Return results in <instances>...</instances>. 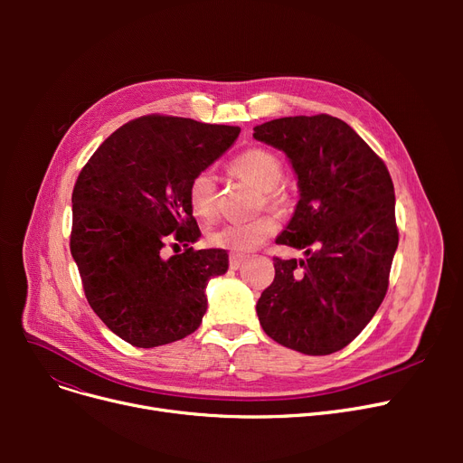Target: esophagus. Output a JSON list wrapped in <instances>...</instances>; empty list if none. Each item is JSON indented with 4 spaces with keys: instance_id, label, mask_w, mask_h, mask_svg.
Listing matches in <instances>:
<instances>
[{
    "instance_id": "34e87169",
    "label": "esophagus",
    "mask_w": 463,
    "mask_h": 463,
    "mask_svg": "<svg viewBox=\"0 0 463 463\" xmlns=\"http://www.w3.org/2000/svg\"><path fill=\"white\" fill-rule=\"evenodd\" d=\"M241 262H244V257H241V255H231L229 257V264H231L232 270H238Z\"/></svg>"
}]
</instances>
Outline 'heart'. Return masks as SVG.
Instances as JSON below:
<instances>
[{
	"instance_id": "1",
	"label": "heart",
	"mask_w": 463,
	"mask_h": 463,
	"mask_svg": "<svg viewBox=\"0 0 463 463\" xmlns=\"http://www.w3.org/2000/svg\"><path fill=\"white\" fill-rule=\"evenodd\" d=\"M232 173L264 191V201L283 210L288 206V194L279 187L283 178V163L269 150L253 148L232 161ZM191 210L201 219H212L217 210V180L212 170H201L194 175L187 187ZM278 231L274 215H260L246 223H225L208 234L213 248L227 250L234 255H244L259 248L266 238Z\"/></svg>"
}]
</instances>
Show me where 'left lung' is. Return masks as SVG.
I'll return each mask as SVG.
<instances>
[{
  "label": "left lung",
  "instance_id": "8db88e82",
  "mask_svg": "<svg viewBox=\"0 0 463 463\" xmlns=\"http://www.w3.org/2000/svg\"><path fill=\"white\" fill-rule=\"evenodd\" d=\"M253 138L281 150L300 199L276 244L306 259L274 257L276 278L257 302L262 330L283 347L332 354L379 309L398 250L388 168L345 121L328 114L266 121Z\"/></svg>",
  "mask_w": 463,
  "mask_h": 463
}]
</instances>
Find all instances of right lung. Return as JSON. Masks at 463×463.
<instances>
[{
    "instance_id": "add662e5",
    "label": "right lung",
    "mask_w": 463,
    "mask_h": 463,
    "mask_svg": "<svg viewBox=\"0 0 463 463\" xmlns=\"http://www.w3.org/2000/svg\"><path fill=\"white\" fill-rule=\"evenodd\" d=\"M238 135L232 126L142 116L116 129L80 170L71 255L91 309L124 342L150 349L201 326L206 285L227 272V251L188 248L165 260L160 250L168 239L186 247L199 240L189 182Z\"/></svg>"
}]
</instances>
